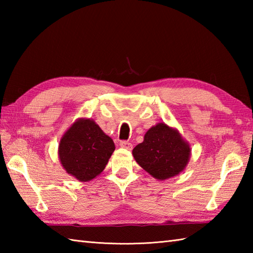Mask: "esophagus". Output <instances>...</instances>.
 Here are the masks:
<instances>
[{"mask_svg":"<svg viewBox=\"0 0 253 253\" xmlns=\"http://www.w3.org/2000/svg\"><path fill=\"white\" fill-rule=\"evenodd\" d=\"M120 147L126 149V150H131L132 149V144L130 142H128V141H121L120 142Z\"/></svg>","mask_w":253,"mask_h":253,"instance_id":"esophagus-1","label":"esophagus"}]
</instances>
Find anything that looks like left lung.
I'll return each mask as SVG.
<instances>
[{
  "instance_id": "obj_1",
  "label": "left lung",
  "mask_w": 253,
  "mask_h": 253,
  "mask_svg": "<svg viewBox=\"0 0 253 253\" xmlns=\"http://www.w3.org/2000/svg\"><path fill=\"white\" fill-rule=\"evenodd\" d=\"M136 162L158 180L180 174L189 162L190 144L179 131L165 123L152 126L143 141L132 150Z\"/></svg>"
}]
</instances>
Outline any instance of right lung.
I'll return each mask as SVG.
<instances>
[{
  "instance_id": "1",
  "label": "right lung",
  "mask_w": 253,
  "mask_h": 253,
  "mask_svg": "<svg viewBox=\"0 0 253 253\" xmlns=\"http://www.w3.org/2000/svg\"><path fill=\"white\" fill-rule=\"evenodd\" d=\"M115 144L91 118H78L62 136L58 159L66 170L79 181L99 176L109 162Z\"/></svg>"
}]
</instances>
